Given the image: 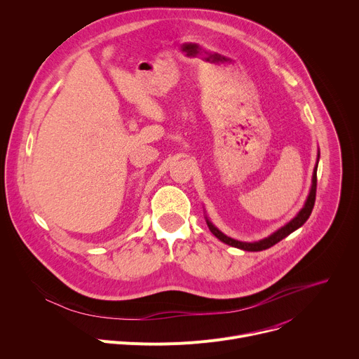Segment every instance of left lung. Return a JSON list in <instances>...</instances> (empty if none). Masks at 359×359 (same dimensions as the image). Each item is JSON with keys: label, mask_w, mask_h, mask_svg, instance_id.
<instances>
[{"label": "left lung", "mask_w": 359, "mask_h": 359, "mask_svg": "<svg viewBox=\"0 0 359 359\" xmlns=\"http://www.w3.org/2000/svg\"><path fill=\"white\" fill-rule=\"evenodd\" d=\"M318 166V165H317ZM317 166L314 169V175H313V186L309 194V198H306L304 208L301 209V212L290 222L287 223L284 227H281L280 230H277L276 233H273L271 236H269L267 238H263L260 241H254V243H243L234 238L227 237L226 234H223L219 229H216L209 220H208V226L210 229V231L223 243L231 245V247H237L245 251H262V250H267L270 247H273L274 244H277L278 241H281L283 238H285L288 234H291L292 231H295L297 229H299L306 220H309L313 209H314V204H316V196H317Z\"/></svg>", "instance_id": "1"}]
</instances>
